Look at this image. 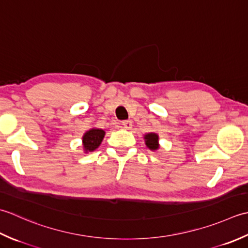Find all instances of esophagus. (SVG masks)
Wrapping results in <instances>:
<instances>
[{"label":"esophagus","instance_id":"1","mask_svg":"<svg viewBox=\"0 0 248 248\" xmlns=\"http://www.w3.org/2000/svg\"><path fill=\"white\" fill-rule=\"evenodd\" d=\"M122 125L124 126L125 128L130 129V128H131V126H133V122H131V121H123V122H122Z\"/></svg>","mask_w":248,"mask_h":248}]
</instances>
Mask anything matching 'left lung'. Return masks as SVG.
I'll use <instances>...</instances> for the list:
<instances>
[{"label":"left lung","mask_w":248,"mask_h":248,"mask_svg":"<svg viewBox=\"0 0 248 248\" xmlns=\"http://www.w3.org/2000/svg\"><path fill=\"white\" fill-rule=\"evenodd\" d=\"M144 140H145V144L150 150L155 151L159 148L158 144V135L155 133H150L146 134L144 136Z\"/></svg>","instance_id":"left-lung-1"}]
</instances>
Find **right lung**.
<instances>
[{"instance_id": "obj_1", "label": "right lung", "mask_w": 248, "mask_h": 248, "mask_svg": "<svg viewBox=\"0 0 248 248\" xmlns=\"http://www.w3.org/2000/svg\"><path fill=\"white\" fill-rule=\"evenodd\" d=\"M105 137V131L100 128H91L82 137L84 152H92L98 148Z\"/></svg>"}]
</instances>
